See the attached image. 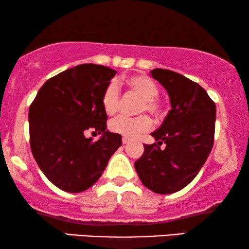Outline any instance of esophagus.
Segmentation results:
<instances>
[{
  "instance_id": "34e87169",
  "label": "esophagus",
  "mask_w": 249,
  "mask_h": 249,
  "mask_svg": "<svg viewBox=\"0 0 249 249\" xmlns=\"http://www.w3.org/2000/svg\"><path fill=\"white\" fill-rule=\"evenodd\" d=\"M129 142H130V139H129V138H127V137H122V144H124V145H127Z\"/></svg>"
}]
</instances>
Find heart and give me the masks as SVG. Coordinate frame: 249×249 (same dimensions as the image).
<instances>
[{
	"label": "heart",
	"instance_id": "heart-1",
	"mask_svg": "<svg viewBox=\"0 0 249 249\" xmlns=\"http://www.w3.org/2000/svg\"><path fill=\"white\" fill-rule=\"evenodd\" d=\"M125 84L132 93L138 95L142 102L139 107V113L147 111L155 117L162 114V107L158 101L159 88L151 78L142 74L131 76L125 79ZM102 107L108 115H113L120 107V91L115 83H110L102 94ZM152 120L146 115L137 118L119 117L110 122V129L115 134L127 138H137L152 129Z\"/></svg>",
	"mask_w": 249,
	"mask_h": 249
}]
</instances>
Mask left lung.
<instances>
[{"mask_svg":"<svg viewBox=\"0 0 249 249\" xmlns=\"http://www.w3.org/2000/svg\"><path fill=\"white\" fill-rule=\"evenodd\" d=\"M170 97L171 110L152 136L158 142L144 145L135 162L142 185L156 194L179 192L198 175L213 147L216 107L206 90L182 74L154 69ZM166 144L165 149L159 147Z\"/></svg>","mask_w":249,"mask_h":249,"instance_id":"1","label":"left lung"}]
</instances>
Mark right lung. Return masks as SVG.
I'll return each mask as SVG.
<instances>
[{
  "instance_id": "obj_1",
  "label": "right lung",
  "mask_w": 249,
  "mask_h": 249,
  "mask_svg": "<svg viewBox=\"0 0 249 249\" xmlns=\"http://www.w3.org/2000/svg\"><path fill=\"white\" fill-rule=\"evenodd\" d=\"M117 71L85 63L51 78L29 107L30 148L42 172L68 193L94 185L120 147L121 135L107 129L102 94ZM87 131L102 134L96 142Z\"/></svg>"
}]
</instances>
